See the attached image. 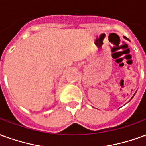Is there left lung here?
<instances>
[{"mask_svg": "<svg viewBox=\"0 0 146 146\" xmlns=\"http://www.w3.org/2000/svg\"><path fill=\"white\" fill-rule=\"evenodd\" d=\"M123 38H124V39H126V40H128V39L127 38V37H126V36H123Z\"/></svg>", "mask_w": 146, "mask_h": 146, "instance_id": "8db88e82", "label": "left lung"}]
</instances>
